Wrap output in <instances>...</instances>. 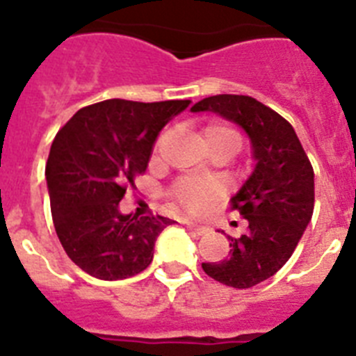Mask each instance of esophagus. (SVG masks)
Returning <instances> with one entry per match:
<instances>
[{
	"mask_svg": "<svg viewBox=\"0 0 356 356\" xmlns=\"http://www.w3.org/2000/svg\"><path fill=\"white\" fill-rule=\"evenodd\" d=\"M187 228L191 229V232H194L196 235H205L207 232H209V228L203 225H197V222H187Z\"/></svg>",
	"mask_w": 356,
	"mask_h": 356,
	"instance_id": "obj_1",
	"label": "esophagus"
}]
</instances>
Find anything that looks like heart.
<instances>
[{"label":"heart","instance_id":"1","mask_svg":"<svg viewBox=\"0 0 356 356\" xmlns=\"http://www.w3.org/2000/svg\"><path fill=\"white\" fill-rule=\"evenodd\" d=\"M203 135H205L207 146H225L232 151V155L241 149V135L228 127H219V124L207 127ZM219 193H221V185L212 178L203 180V178L185 176L172 185L171 197L175 205L184 212L200 213L209 209Z\"/></svg>","mask_w":356,"mask_h":356}]
</instances>
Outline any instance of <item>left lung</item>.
<instances>
[{
    "label": "left lung",
    "mask_w": 356,
    "mask_h": 356,
    "mask_svg": "<svg viewBox=\"0 0 356 356\" xmlns=\"http://www.w3.org/2000/svg\"><path fill=\"white\" fill-rule=\"evenodd\" d=\"M191 112H212L244 130L254 168L232 209L250 225L246 235H228L229 257L203 264L210 278L250 289L285 266L314 212V169L291 122L254 97L219 94L197 102Z\"/></svg>",
    "instance_id": "obj_1"
}]
</instances>
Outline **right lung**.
<instances>
[{
	"mask_svg": "<svg viewBox=\"0 0 356 356\" xmlns=\"http://www.w3.org/2000/svg\"><path fill=\"white\" fill-rule=\"evenodd\" d=\"M191 99H105L85 106L56 134L46 163L51 216L69 259L94 278L139 275L153 260L168 217L121 213L128 184L147 169L159 134Z\"/></svg>",
	"mask_w": 356,
	"mask_h": 356,
	"instance_id": "right-lung-1",
	"label": "right lung"
}]
</instances>
